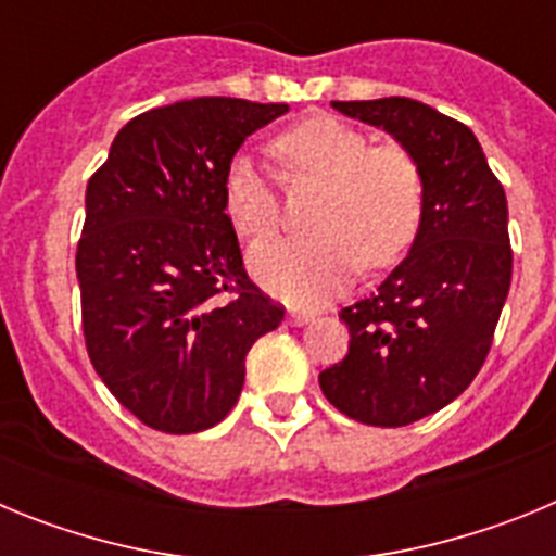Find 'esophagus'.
Segmentation results:
<instances>
[{
    "label": "esophagus",
    "instance_id": "1",
    "mask_svg": "<svg viewBox=\"0 0 556 556\" xmlns=\"http://www.w3.org/2000/svg\"><path fill=\"white\" fill-rule=\"evenodd\" d=\"M312 320H314L312 312H301V308H292V312H289V323H292V326H306V323Z\"/></svg>",
    "mask_w": 556,
    "mask_h": 556
}]
</instances>
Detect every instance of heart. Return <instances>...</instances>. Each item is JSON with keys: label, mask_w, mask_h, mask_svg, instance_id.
<instances>
[{"label": "heart", "mask_w": 556, "mask_h": 556, "mask_svg": "<svg viewBox=\"0 0 556 556\" xmlns=\"http://www.w3.org/2000/svg\"><path fill=\"white\" fill-rule=\"evenodd\" d=\"M283 180L317 184L323 194L308 219L312 239L275 242L250 253L255 281L292 303L323 301L353 275L395 264L424 223L420 164L397 144L370 147L358 127L312 116L275 136ZM223 208L248 242H264L281 225V203L269 172L236 152L223 172Z\"/></svg>", "instance_id": "obj_1"}]
</instances>
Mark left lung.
<instances>
[{
	"instance_id": "left-lung-1",
	"label": "left lung",
	"mask_w": 556,
	"mask_h": 556,
	"mask_svg": "<svg viewBox=\"0 0 556 556\" xmlns=\"http://www.w3.org/2000/svg\"><path fill=\"white\" fill-rule=\"evenodd\" d=\"M384 127L426 184L409 255L372 294L339 312L348 356L320 372L323 395L367 426H409L443 409L488 358L513 281L507 194L468 125L409 97L331 102Z\"/></svg>"
}]
</instances>
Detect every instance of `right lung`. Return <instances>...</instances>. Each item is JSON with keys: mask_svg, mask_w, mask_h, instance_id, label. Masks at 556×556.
<instances>
[{"mask_svg": "<svg viewBox=\"0 0 556 556\" xmlns=\"http://www.w3.org/2000/svg\"><path fill=\"white\" fill-rule=\"evenodd\" d=\"M283 102L198 97L127 122L86 189L77 244L83 337L97 376L166 434L217 426L244 384V356L281 326L255 287L223 208V172Z\"/></svg>", "mask_w": 556, "mask_h": 556, "instance_id": "1", "label": "right lung"}]
</instances>
